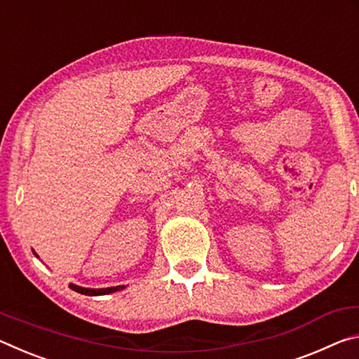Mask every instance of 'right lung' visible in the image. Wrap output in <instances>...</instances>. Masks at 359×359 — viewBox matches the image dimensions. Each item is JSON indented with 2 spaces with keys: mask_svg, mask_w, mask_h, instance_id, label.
Masks as SVG:
<instances>
[{
  "mask_svg": "<svg viewBox=\"0 0 359 359\" xmlns=\"http://www.w3.org/2000/svg\"><path fill=\"white\" fill-rule=\"evenodd\" d=\"M34 253V252H33ZM36 255V253H34ZM38 257V255H36ZM69 287L77 291V293L81 294H87V296H101V294H111V293H115V291H120L123 290L125 287L123 285H118V287H109V288H83V287H79V285H69Z\"/></svg>",
  "mask_w": 359,
  "mask_h": 359,
  "instance_id": "add662e5",
  "label": "right lung"
}]
</instances>
